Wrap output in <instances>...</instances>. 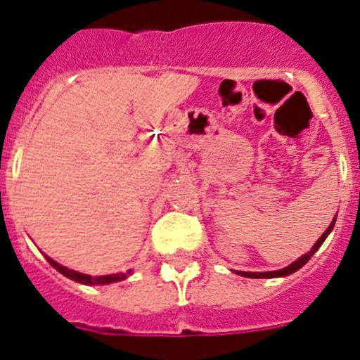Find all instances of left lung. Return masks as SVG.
Wrapping results in <instances>:
<instances>
[{
    "mask_svg": "<svg viewBox=\"0 0 360 360\" xmlns=\"http://www.w3.org/2000/svg\"><path fill=\"white\" fill-rule=\"evenodd\" d=\"M334 224H335V217H334V220H332L330 226L327 227V231H325V233L321 234V238H318L316 243L312 245L311 250H309L307 254H304V256H302V257H298L297 261H293V263H291L290 266L282 268V270H275V271H259V274H257V271H236V274L243 275V277H248V278H275V277H286V275L295 274V271L300 270V268L304 266V264L307 263V261L311 259L312 256H314V252H316L318 248L321 247V243H323V241H325V238H327L328 234H330V231L334 229Z\"/></svg>",
    "mask_w": 360,
    "mask_h": 360,
    "instance_id": "obj_1",
    "label": "left lung"
}]
</instances>
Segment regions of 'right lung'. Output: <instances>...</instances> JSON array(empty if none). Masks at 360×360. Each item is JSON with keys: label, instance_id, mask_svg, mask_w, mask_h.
<instances>
[{"label": "right lung", "instance_id": "right-lung-1", "mask_svg": "<svg viewBox=\"0 0 360 360\" xmlns=\"http://www.w3.org/2000/svg\"><path fill=\"white\" fill-rule=\"evenodd\" d=\"M46 259H48V263L51 264L55 270H58L60 274L65 275L67 278H72L74 282H79V284H86V286H96V284H99V286H103V284H112V282L124 281V278H127V275L131 274V270H129L127 274H112V275H99V277H92V275L79 274V271L69 270V268L62 266V264H58L56 261H53L51 257H48V256H46Z\"/></svg>", "mask_w": 360, "mask_h": 360}]
</instances>
